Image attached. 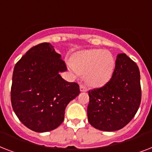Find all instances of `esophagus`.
<instances>
[{
    "label": "esophagus",
    "instance_id": "1",
    "mask_svg": "<svg viewBox=\"0 0 152 152\" xmlns=\"http://www.w3.org/2000/svg\"><path fill=\"white\" fill-rule=\"evenodd\" d=\"M80 91H82V92H85V91H88V88H86V86L81 84V85L80 86Z\"/></svg>",
    "mask_w": 152,
    "mask_h": 152
}]
</instances>
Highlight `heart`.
I'll list each match as a JSON object with an SVG mask.
<instances>
[{"label": "heart", "mask_w": 152, "mask_h": 152, "mask_svg": "<svg viewBox=\"0 0 152 152\" xmlns=\"http://www.w3.org/2000/svg\"><path fill=\"white\" fill-rule=\"evenodd\" d=\"M72 64L70 69L76 73L84 74L88 84L101 86L113 76L115 61L110 51L93 49L76 53L72 59Z\"/></svg>", "instance_id": "b5f03b06"}]
</instances>
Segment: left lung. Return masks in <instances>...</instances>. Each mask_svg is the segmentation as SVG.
Returning a JSON list of instances; mask_svg holds the SVG:
<instances>
[{
	"label": "left lung",
	"instance_id": "obj_1",
	"mask_svg": "<svg viewBox=\"0 0 152 152\" xmlns=\"http://www.w3.org/2000/svg\"><path fill=\"white\" fill-rule=\"evenodd\" d=\"M88 95V122L93 127L105 132L122 129L134 118L141 101L139 68L125 53H119L110 80Z\"/></svg>",
	"mask_w": 152,
	"mask_h": 152
}]
</instances>
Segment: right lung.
Segmentation results:
<instances>
[{"label": "right lung", "instance_id": "obj_1", "mask_svg": "<svg viewBox=\"0 0 152 152\" xmlns=\"http://www.w3.org/2000/svg\"><path fill=\"white\" fill-rule=\"evenodd\" d=\"M61 58L50 43L44 42L30 49L14 68L12 106L19 120L34 132L57 129L67 105L80 94L77 83L60 75L67 71Z\"/></svg>", "mask_w": 152, "mask_h": 152}]
</instances>
